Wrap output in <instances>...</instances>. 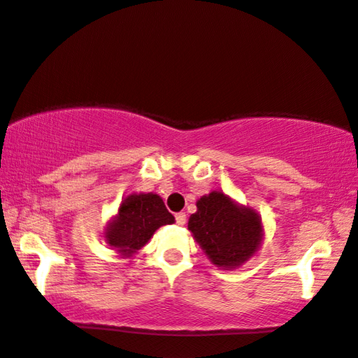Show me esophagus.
<instances>
[{"mask_svg":"<svg viewBox=\"0 0 358 358\" xmlns=\"http://www.w3.org/2000/svg\"><path fill=\"white\" fill-rule=\"evenodd\" d=\"M185 222H187V215L184 212L176 213V224L178 226H184Z\"/></svg>","mask_w":358,"mask_h":358,"instance_id":"1","label":"esophagus"}]
</instances>
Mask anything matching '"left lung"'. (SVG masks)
<instances>
[{
    "label": "left lung",
    "mask_w": 358,
    "mask_h": 358,
    "mask_svg": "<svg viewBox=\"0 0 358 358\" xmlns=\"http://www.w3.org/2000/svg\"><path fill=\"white\" fill-rule=\"evenodd\" d=\"M196 207L188 220V231L215 265L235 268L257 251L262 222L251 208L238 207L221 192L202 196Z\"/></svg>",
    "instance_id": "8db88e82"
}]
</instances>
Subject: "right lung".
<instances>
[{
	"label": "right lung",
	"mask_w": 358,
	"mask_h": 358,
	"mask_svg": "<svg viewBox=\"0 0 358 358\" xmlns=\"http://www.w3.org/2000/svg\"><path fill=\"white\" fill-rule=\"evenodd\" d=\"M174 217L154 193L129 194L118 208V215L106 231L113 249L129 257L143 248L160 226L173 224Z\"/></svg>",
	"instance_id": "right-lung-1"
}]
</instances>
